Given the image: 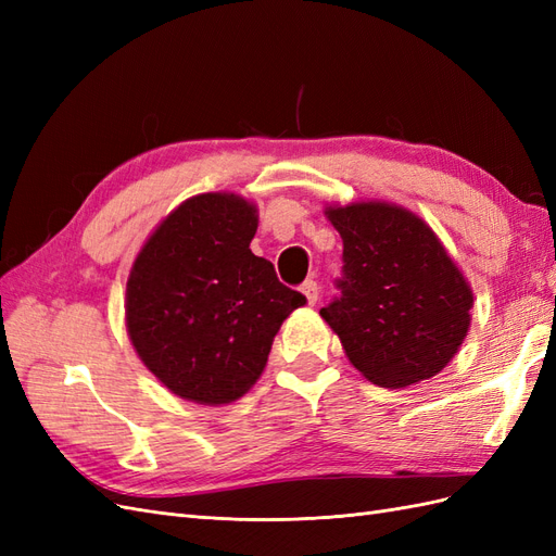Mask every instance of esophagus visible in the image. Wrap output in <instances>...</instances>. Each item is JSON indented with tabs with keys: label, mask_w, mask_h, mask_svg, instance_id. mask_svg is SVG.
Listing matches in <instances>:
<instances>
[{
	"label": "esophagus",
	"mask_w": 556,
	"mask_h": 556,
	"mask_svg": "<svg viewBox=\"0 0 556 556\" xmlns=\"http://www.w3.org/2000/svg\"><path fill=\"white\" fill-rule=\"evenodd\" d=\"M301 294L306 296L308 306H313L315 301H317V296H319V288H317V282H315V280H306L304 285H301Z\"/></svg>",
	"instance_id": "34e87169"
}]
</instances>
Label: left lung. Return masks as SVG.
Masks as SVG:
<instances>
[{
	"instance_id": "1",
	"label": "left lung",
	"mask_w": 556,
	"mask_h": 556,
	"mask_svg": "<svg viewBox=\"0 0 556 556\" xmlns=\"http://www.w3.org/2000/svg\"><path fill=\"white\" fill-rule=\"evenodd\" d=\"M343 239L341 296L319 311L350 364L374 384L408 387L457 355L473 290L435 231L392 201L327 204Z\"/></svg>"
}]
</instances>
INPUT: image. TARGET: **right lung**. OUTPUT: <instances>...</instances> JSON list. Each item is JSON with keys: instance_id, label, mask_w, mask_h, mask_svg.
<instances>
[{"instance_id": "obj_1", "label": "right lung", "mask_w": 556, "mask_h": 556, "mask_svg": "<svg viewBox=\"0 0 556 556\" xmlns=\"http://www.w3.org/2000/svg\"><path fill=\"white\" fill-rule=\"evenodd\" d=\"M257 225V206L241 194H194L153 229L129 268V341L185 401L241 399L260 380L280 325L306 304L250 250Z\"/></svg>"}]
</instances>
